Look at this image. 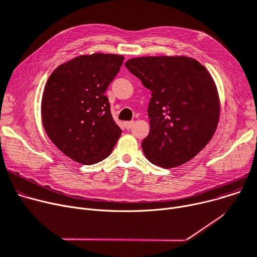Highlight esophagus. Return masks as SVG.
Wrapping results in <instances>:
<instances>
[{"label": "esophagus", "instance_id": "1", "mask_svg": "<svg viewBox=\"0 0 257 257\" xmlns=\"http://www.w3.org/2000/svg\"><path fill=\"white\" fill-rule=\"evenodd\" d=\"M124 125H125V128H126V129H131V128L133 127V125H134V121H133V120L125 121Z\"/></svg>", "mask_w": 257, "mask_h": 257}]
</instances>
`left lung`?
<instances>
[{
	"mask_svg": "<svg viewBox=\"0 0 257 257\" xmlns=\"http://www.w3.org/2000/svg\"><path fill=\"white\" fill-rule=\"evenodd\" d=\"M125 65L152 91L150 132L142 143L146 157L165 169L187 163L218 127L220 99L211 75L186 56L138 57Z\"/></svg>",
	"mask_w": 257,
	"mask_h": 257,
	"instance_id": "1",
	"label": "left lung"
}]
</instances>
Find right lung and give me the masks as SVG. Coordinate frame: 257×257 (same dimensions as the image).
Segmentation results:
<instances>
[{
  "instance_id": "obj_1",
  "label": "right lung",
  "mask_w": 257,
  "mask_h": 257,
  "mask_svg": "<svg viewBox=\"0 0 257 257\" xmlns=\"http://www.w3.org/2000/svg\"><path fill=\"white\" fill-rule=\"evenodd\" d=\"M124 56L94 53L60 64L49 77L42 99L48 137L67 157L82 165L110 155L121 130L105 96Z\"/></svg>"
}]
</instances>
